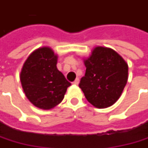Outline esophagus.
I'll use <instances>...</instances> for the list:
<instances>
[{
  "instance_id": "esophagus-1",
  "label": "esophagus",
  "mask_w": 148,
  "mask_h": 148,
  "mask_svg": "<svg viewBox=\"0 0 148 148\" xmlns=\"http://www.w3.org/2000/svg\"><path fill=\"white\" fill-rule=\"evenodd\" d=\"M72 84H73V85H78V84H79V79H78V78H77V79H76V80H75L73 82H72Z\"/></svg>"
}]
</instances>
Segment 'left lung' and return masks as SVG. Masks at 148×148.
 Returning a JSON list of instances; mask_svg holds the SVG:
<instances>
[{"label":"left lung","mask_w":148,"mask_h":148,"mask_svg":"<svg viewBox=\"0 0 148 148\" xmlns=\"http://www.w3.org/2000/svg\"><path fill=\"white\" fill-rule=\"evenodd\" d=\"M84 63L86 70L79 86L86 99L99 109L114 105L128 82L127 62L114 50L98 46Z\"/></svg>","instance_id":"8db88e82"}]
</instances>
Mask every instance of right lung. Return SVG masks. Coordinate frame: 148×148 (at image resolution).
<instances>
[{
	"label": "right lung",
	"mask_w": 148,
	"mask_h": 148,
	"mask_svg": "<svg viewBox=\"0 0 148 148\" xmlns=\"http://www.w3.org/2000/svg\"><path fill=\"white\" fill-rule=\"evenodd\" d=\"M58 56L49 47L34 50L25 62L20 82L26 97L34 106L51 110L62 102L71 83L57 68Z\"/></svg>",
	"instance_id": "add662e5"
}]
</instances>
